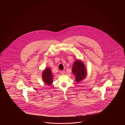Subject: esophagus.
<instances>
[{
  "label": "esophagus",
  "instance_id": "esophagus-1",
  "mask_svg": "<svg viewBox=\"0 0 125 125\" xmlns=\"http://www.w3.org/2000/svg\"><path fill=\"white\" fill-rule=\"evenodd\" d=\"M61 73L62 74H65V72L64 71H62Z\"/></svg>",
  "mask_w": 125,
  "mask_h": 125
}]
</instances>
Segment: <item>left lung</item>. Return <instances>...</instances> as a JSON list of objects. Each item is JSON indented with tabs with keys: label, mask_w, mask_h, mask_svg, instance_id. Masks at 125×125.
<instances>
[{
	"label": "left lung",
	"mask_w": 125,
	"mask_h": 125,
	"mask_svg": "<svg viewBox=\"0 0 125 125\" xmlns=\"http://www.w3.org/2000/svg\"><path fill=\"white\" fill-rule=\"evenodd\" d=\"M72 72L75 77V81L80 83L83 80L87 75V71L85 66L82 62L77 60L73 65Z\"/></svg>",
	"instance_id": "1"
}]
</instances>
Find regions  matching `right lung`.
<instances>
[{
	"label": "right lung",
	"mask_w": 125,
	"mask_h": 125,
	"mask_svg": "<svg viewBox=\"0 0 125 125\" xmlns=\"http://www.w3.org/2000/svg\"><path fill=\"white\" fill-rule=\"evenodd\" d=\"M42 77L43 80L47 85H50L53 83V75L49 67L46 68L43 72Z\"/></svg>",
	"instance_id": "obj_1"
}]
</instances>
